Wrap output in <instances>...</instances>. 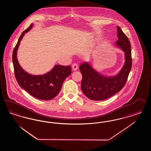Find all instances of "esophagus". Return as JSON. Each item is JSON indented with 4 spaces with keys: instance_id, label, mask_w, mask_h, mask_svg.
<instances>
[{
    "instance_id": "1",
    "label": "esophagus",
    "mask_w": 151,
    "mask_h": 151,
    "mask_svg": "<svg viewBox=\"0 0 151 151\" xmlns=\"http://www.w3.org/2000/svg\"><path fill=\"white\" fill-rule=\"evenodd\" d=\"M78 64L73 63L72 65V69L73 71H76L78 70Z\"/></svg>"
}]
</instances>
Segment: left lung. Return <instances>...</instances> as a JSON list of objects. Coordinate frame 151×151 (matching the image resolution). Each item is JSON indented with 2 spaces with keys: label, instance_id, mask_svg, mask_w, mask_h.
Instances as JSON below:
<instances>
[{
  "label": "left lung",
  "instance_id": "left-lung-1",
  "mask_svg": "<svg viewBox=\"0 0 151 151\" xmlns=\"http://www.w3.org/2000/svg\"><path fill=\"white\" fill-rule=\"evenodd\" d=\"M118 40L116 45L124 52L125 63L122 70L116 75L107 77L94 70L84 62L80 65L82 74L81 90L86 97L94 101L106 100L119 92L125 86L132 67L131 45L129 38L117 26Z\"/></svg>",
  "mask_w": 151,
  "mask_h": 151
}]
</instances>
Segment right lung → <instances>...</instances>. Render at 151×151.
Segmentation results:
<instances>
[{
	"mask_svg": "<svg viewBox=\"0 0 151 151\" xmlns=\"http://www.w3.org/2000/svg\"><path fill=\"white\" fill-rule=\"evenodd\" d=\"M32 27L33 24H31L22 33L13 51L14 75L19 85L30 95L39 100H49L59 93L63 81L71 73V67L70 65H55L50 71L42 75H31L22 68L17 60V51L24 35Z\"/></svg>",
	"mask_w": 151,
	"mask_h": 151,
	"instance_id": "right-lung-1",
	"label": "right lung"
}]
</instances>
